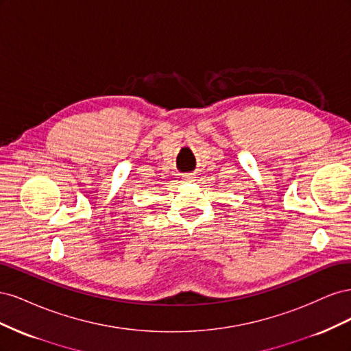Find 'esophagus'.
<instances>
[{
  "label": "esophagus",
  "mask_w": 351,
  "mask_h": 351,
  "mask_svg": "<svg viewBox=\"0 0 351 351\" xmlns=\"http://www.w3.org/2000/svg\"><path fill=\"white\" fill-rule=\"evenodd\" d=\"M195 178H196V177H195L193 174H184V176H183V180H184V182H186V183H190V182H195Z\"/></svg>",
  "instance_id": "obj_1"
}]
</instances>
